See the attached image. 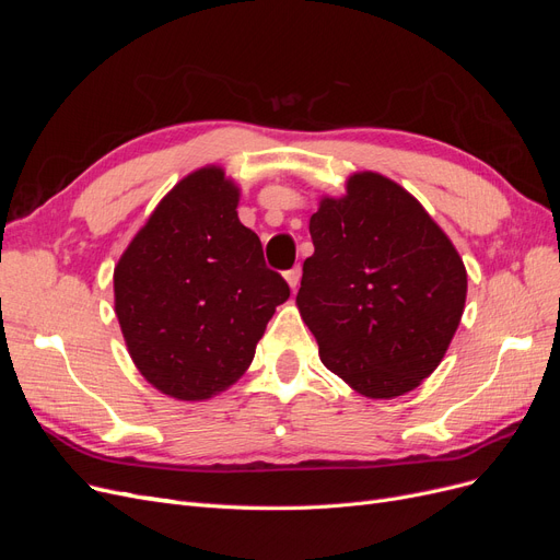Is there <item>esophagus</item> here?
Returning a JSON list of instances; mask_svg holds the SVG:
<instances>
[{
	"instance_id": "obj_1",
	"label": "esophagus",
	"mask_w": 560,
	"mask_h": 560,
	"mask_svg": "<svg viewBox=\"0 0 560 560\" xmlns=\"http://www.w3.org/2000/svg\"><path fill=\"white\" fill-rule=\"evenodd\" d=\"M284 280L290 282L292 290H296V287H299V280H301V266H294V268L287 270V273H284Z\"/></svg>"
}]
</instances>
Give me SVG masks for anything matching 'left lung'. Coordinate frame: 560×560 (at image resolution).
Returning <instances> with one entry per match:
<instances>
[{
	"label": "left lung",
	"mask_w": 560,
	"mask_h": 560,
	"mask_svg": "<svg viewBox=\"0 0 560 560\" xmlns=\"http://www.w3.org/2000/svg\"><path fill=\"white\" fill-rule=\"evenodd\" d=\"M311 238L296 303L322 364L371 399L418 387L465 311L467 270L446 233L399 184L362 173L343 198H322Z\"/></svg>",
	"instance_id": "8db88e82"
}]
</instances>
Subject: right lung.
Instances as JSON below:
<instances>
[{
  "label": "right lung",
  "instance_id": "1",
  "mask_svg": "<svg viewBox=\"0 0 560 560\" xmlns=\"http://www.w3.org/2000/svg\"><path fill=\"white\" fill-rule=\"evenodd\" d=\"M235 208L238 189L222 167H202L159 202L114 268L130 358L175 399H208L238 381L290 299Z\"/></svg>",
  "mask_w": 560,
  "mask_h": 560
}]
</instances>
